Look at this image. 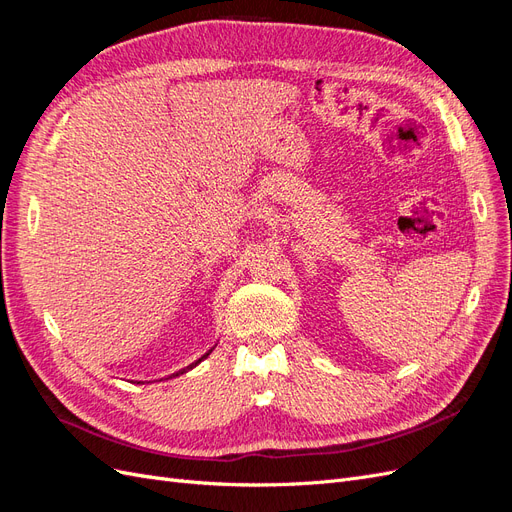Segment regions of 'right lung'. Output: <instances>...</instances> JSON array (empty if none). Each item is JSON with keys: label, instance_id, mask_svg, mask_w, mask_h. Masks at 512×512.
I'll list each match as a JSON object with an SVG mask.
<instances>
[{"label": "right lung", "instance_id": "1", "mask_svg": "<svg viewBox=\"0 0 512 512\" xmlns=\"http://www.w3.org/2000/svg\"><path fill=\"white\" fill-rule=\"evenodd\" d=\"M209 352H211V350H209ZM209 352H207V354H205V356H209ZM205 356H203V359H205ZM203 359H198V361H196V363H200V361H203ZM196 363H194V365H196ZM194 365H190V367H188V369H192V367H194ZM183 371H185V369H183ZM183 371H181V374H183Z\"/></svg>", "mask_w": 512, "mask_h": 512}]
</instances>
